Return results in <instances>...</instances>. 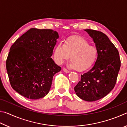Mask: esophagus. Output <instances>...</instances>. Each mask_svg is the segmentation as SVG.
I'll list each match as a JSON object with an SVG mask.
<instances>
[{"mask_svg":"<svg viewBox=\"0 0 127 127\" xmlns=\"http://www.w3.org/2000/svg\"><path fill=\"white\" fill-rule=\"evenodd\" d=\"M63 71H64V72L67 73H69V71L68 70L66 69V68H63Z\"/></svg>","mask_w":127,"mask_h":127,"instance_id":"34e87169","label":"esophagus"}]
</instances>
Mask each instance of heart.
Here are the masks:
<instances>
[{"label": "heart", "instance_id": "obj_1", "mask_svg": "<svg viewBox=\"0 0 127 127\" xmlns=\"http://www.w3.org/2000/svg\"><path fill=\"white\" fill-rule=\"evenodd\" d=\"M98 49L82 37L72 36L60 42L54 51L55 61L62 64L70 58L71 67L83 71L94 65L98 57Z\"/></svg>", "mask_w": 127, "mask_h": 127}]
</instances>
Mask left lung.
Instances as JSON below:
<instances>
[{
	"instance_id": "8db88e82",
	"label": "left lung",
	"mask_w": 127,
	"mask_h": 127,
	"mask_svg": "<svg viewBox=\"0 0 127 127\" xmlns=\"http://www.w3.org/2000/svg\"><path fill=\"white\" fill-rule=\"evenodd\" d=\"M85 31L93 38L98 49V57L93 67L81 75L74 91L81 99L95 101L105 97L114 89L121 62L117 49L105 33L90 29Z\"/></svg>"
}]
</instances>
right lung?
I'll return each instance as SVG.
<instances>
[{"label": "right lung", "instance_id": "1", "mask_svg": "<svg viewBox=\"0 0 127 127\" xmlns=\"http://www.w3.org/2000/svg\"><path fill=\"white\" fill-rule=\"evenodd\" d=\"M58 38L54 30L32 28L16 40L6 61L9 80L15 91L33 100L49 93L54 75L61 70L51 58Z\"/></svg>", "mask_w": 127, "mask_h": 127}]
</instances>
